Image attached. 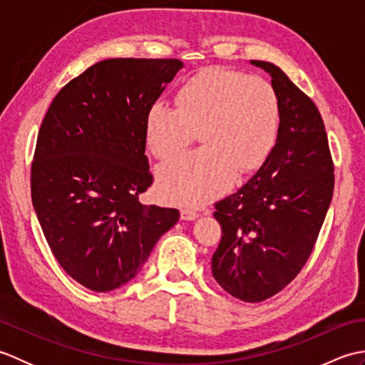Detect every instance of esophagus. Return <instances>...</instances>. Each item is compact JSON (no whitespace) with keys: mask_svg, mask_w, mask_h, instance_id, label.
<instances>
[{"mask_svg":"<svg viewBox=\"0 0 365 365\" xmlns=\"http://www.w3.org/2000/svg\"><path fill=\"white\" fill-rule=\"evenodd\" d=\"M180 216H182V220H185V221H192V220L197 218L199 213L196 210H191V208H182Z\"/></svg>","mask_w":365,"mask_h":365,"instance_id":"obj_1","label":"esophagus"}]
</instances>
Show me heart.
<instances>
[{"label":"heart","mask_w":365,"mask_h":365,"mask_svg":"<svg viewBox=\"0 0 365 365\" xmlns=\"http://www.w3.org/2000/svg\"><path fill=\"white\" fill-rule=\"evenodd\" d=\"M177 103L153 102L145 136L158 158L188 147L200 133L204 147L166 161L157 170L161 197L200 205L220 196L242 173L260 168L273 153L281 127L277 92L269 81L229 68H208L177 92Z\"/></svg>","instance_id":"b5f03b06"}]
</instances>
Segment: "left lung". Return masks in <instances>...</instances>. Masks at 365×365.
Segmentation results:
<instances>
[{"mask_svg":"<svg viewBox=\"0 0 365 365\" xmlns=\"http://www.w3.org/2000/svg\"><path fill=\"white\" fill-rule=\"evenodd\" d=\"M251 63L271 75L281 127L257 174L215 204L222 237L212 271L234 298L260 302L289 285L311 257L334 191V163L312 100L277 66Z\"/></svg>","mask_w":365,"mask_h":365,"instance_id":"1","label":"left lung"}]
</instances>
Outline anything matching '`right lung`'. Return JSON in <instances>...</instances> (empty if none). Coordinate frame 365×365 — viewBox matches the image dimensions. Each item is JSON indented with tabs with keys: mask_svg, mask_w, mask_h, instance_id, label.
<instances>
[{
	"mask_svg": "<svg viewBox=\"0 0 365 365\" xmlns=\"http://www.w3.org/2000/svg\"><path fill=\"white\" fill-rule=\"evenodd\" d=\"M178 59H105L54 97L37 135L31 199L46 243L76 282L110 292L133 279L177 208L145 207L153 175L145 114Z\"/></svg>",
	"mask_w": 365,
	"mask_h": 365,
	"instance_id": "right-lung-1",
	"label": "right lung"
}]
</instances>
